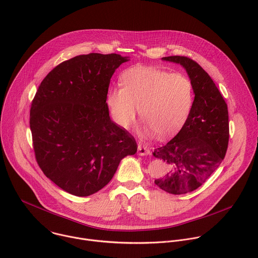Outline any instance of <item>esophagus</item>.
<instances>
[{
  "mask_svg": "<svg viewBox=\"0 0 258 258\" xmlns=\"http://www.w3.org/2000/svg\"><path fill=\"white\" fill-rule=\"evenodd\" d=\"M150 153H151V151L147 147L139 145V147H138V155L139 156H148V155H150Z\"/></svg>",
  "mask_w": 258,
  "mask_h": 258,
  "instance_id": "obj_1",
  "label": "esophagus"
}]
</instances>
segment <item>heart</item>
<instances>
[{"mask_svg":"<svg viewBox=\"0 0 258 258\" xmlns=\"http://www.w3.org/2000/svg\"><path fill=\"white\" fill-rule=\"evenodd\" d=\"M122 87H110L106 104L112 120L122 130L135 123L139 109L147 121L144 133L160 138L174 135L188 118L194 100L193 83L183 72L169 73L136 66L121 76Z\"/></svg>","mask_w":258,"mask_h":258,"instance_id":"obj_1","label":"heart"}]
</instances>
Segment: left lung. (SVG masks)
I'll return each mask as SVG.
<instances>
[{"label": "left lung", "mask_w": 258, "mask_h": 258, "mask_svg": "<svg viewBox=\"0 0 258 258\" xmlns=\"http://www.w3.org/2000/svg\"><path fill=\"white\" fill-rule=\"evenodd\" d=\"M162 59L186 69L195 94L181 131L153 153L169 167L167 175L155 184L170 194L181 195L199 188L222 163L229 141L228 109L214 81L197 62L185 56Z\"/></svg>", "instance_id": "left-lung-1"}]
</instances>
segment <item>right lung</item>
I'll list each match as a JSON object with an SVG mask.
<instances>
[{"instance_id": "obj_1", "label": "right lung", "mask_w": 258, "mask_h": 258, "mask_svg": "<svg viewBox=\"0 0 258 258\" xmlns=\"http://www.w3.org/2000/svg\"><path fill=\"white\" fill-rule=\"evenodd\" d=\"M119 54L90 53L60 63L41 82L30 109L37 163L65 192L92 195L106 186L120 161L138 151L132 135L109 116L106 94Z\"/></svg>"}]
</instances>
